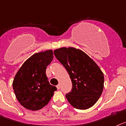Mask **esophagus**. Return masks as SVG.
Returning <instances> with one entry per match:
<instances>
[{"label":"esophagus","mask_w":126,"mask_h":126,"mask_svg":"<svg viewBox=\"0 0 126 126\" xmlns=\"http://www.w3.org/2000/svg\"><path fill=\"white\" fill-rule=\"evenodd\" d=\"M56 88H57L58 90H60V84H58V85L56 86Z\"/></svg>","instance_id":"34e87169"}]
</instances>
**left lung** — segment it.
<instances>
[{
	"mask_svg": "<svg viewBox=\"0 0 126 126\" xmlns=\"http://www.w3.org/2000/svg\"><path fill=\"white\" fill-rule=\"evenodd\" d=\"M54 55L68 73L72 89L66 94L69 103L78 109L92 107L104 88V75L96 63L83 51L75 48H60Z\"/></svg>",
	"mask_w": 126,
	"mask_h": 126,
	"instance_id": "8db88e82",
	"label": "left lung"
}]
</instances>
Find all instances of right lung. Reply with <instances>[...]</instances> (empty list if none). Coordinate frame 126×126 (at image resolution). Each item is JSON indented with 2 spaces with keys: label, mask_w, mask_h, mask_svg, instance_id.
<instances>
[{
  "label": "right lung",
  "mask_w": 126,
  "mask_h": 126,
  "mask_svg": "<svg viewBox=\"0 0 126 126\" xmlns=\"http://www.w3.org/2000/svg\"><path fill=\"white\" fill-rule=\"evenodd\" d=\"M51 50L36 53L24 62L13 81L14 93L20 104L32 111L47 105L57 88L50 84L47 66L52 62Z\"/></svg>",
  "instance_id": "obj_1"
}]
</instances>
